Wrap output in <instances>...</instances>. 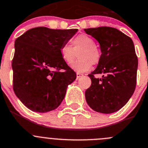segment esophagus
<instances>
[{
	"instance_id": "esophagus-1",
	"label": "esophagus",
	"mask_w": 148,
	"mask_h": 148,
	"mask_svg": "<svg viewBox=\"0 0 148 148\" xmlns=\"http://www.w3.org/2000/svg\"><path fill=\"white\" fill-rule=\"evenodd\" d=\"M82 76H83V74H81V73H79V72L77 73V79L80 78V77H82Z\"/></svg>"
}]
</instances>
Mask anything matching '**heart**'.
<instances>
[{
	"instance_id": "obj_1",
	"label": "heart",
	"mask_w": 148,
	"mask_h": 148,
	"mask_svg": "<svg viewBox=\"0 0 148 148\" xmlns=\"http://www.w3.org/2000/svg\"><path fill=\"white\" fill-rule=\"evenodd\" d=\"M72 47L63 45L60 47V52L63 61L68 65L74 62L77 57L79 58L74 62L71 68L78 72H85L91 68L92 64L99 63L101 60V51L95 45V41L90 36L82 34L71 40Z\"/></svg>"
}]
</instances>
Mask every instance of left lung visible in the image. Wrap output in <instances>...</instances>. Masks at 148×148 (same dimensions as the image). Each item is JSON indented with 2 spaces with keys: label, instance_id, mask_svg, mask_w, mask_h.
<instances>
[{
  "label": "left lung",
  "instance_id": "obj_1",
  "mask_svg": "<svg viewBox=\"0 0 148 148\" xmlns=\"http://www.w3.org/2000/svg\"><path fill=\"white\" fill-rule=\"evenodd\" d=\"M99 41L101 56L96 69L88 74L91 85L85 99L92 110L101 113L114 112L122 108L134 92L138 59L133 41L118 29L99 27L85 29ZM98 73L102 78H96Z\"/></svg>",
  "mask_w": 148,
  "mask_h": 148
}]
</instances>
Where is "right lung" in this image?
Here are the masks:
<instances>
[{"label":"right lung","instance_id":"1","mask_svg":"<svg viewBox=\"0 0 148 148\" xmlns=\"http://www.w3.org/2000/svg\"><path fill=\"white\" fill-rule=\"evenodd\" d=\"M77 30L38 27L15 40L13 89L29 110L47 112L58 107L63 100L68 85L77 75L63 61L60 49Z\"/></svg>","mask_w":148,"mask_h":148}]
</instances>
